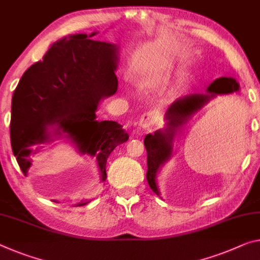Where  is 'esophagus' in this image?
<instances>
[{
	"mask_svg": "<svg viewBox=\"0 0 260 260\" xmlns=\"http://www.w3.org/2000/svg\"><path fill=\"white\" fill-rule=\"evenodd\" d=\"M156 120V115L152 111H147V112L143 113L140 118L139 121V126L141 127L143 129H148L149 127L152 126V123L155 122Z\"/></svg>",
	"mask_w": 260,
	"mask_h": 260,
	"instance_id": "34e87169",
	"label": "esophagus"
}]
</instances>
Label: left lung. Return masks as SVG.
I'll return each mask as SVG.
<instances>
[{
	"label": "left lung",
	"instance_id": "1",
	"mask_svg": "<svg viewBox=\"0 0 260 260\" xmlns=\"http://www.w3.org/2000/svg\"><path fill=\"white\" fill-rule=\"evenodd\" d=\"M240 85L232 77H220L208 86L209 94L194 93L189 94L180 100H177L167 112V128L157 131L155 134H147L143 143L147 149V180L152 192L159 196L156 185V174L160 166H163L171 156L172 140L175 134L183 123L187 120L189 115L199 110L206 102L215 94H226L238 91Z\"/></svg>",
	"mask_w": 260,
	"mask_h": 260
}]
</instances>
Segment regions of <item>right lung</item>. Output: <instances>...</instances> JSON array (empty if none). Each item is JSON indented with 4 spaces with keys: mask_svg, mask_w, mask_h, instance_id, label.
<instances>
[{
    "mask_svg": "<svg viewBox=\"0 0 260 260\" xmlns=\"http://www.w3.org/2000/svg\"><path fill=\"white\" fill-rule=\"evenodd\" d=\"M117 61L115 45L75 35L57 41L43 61L24 73L12 96L10 120L12 152L24 175L31 152L39 150L32 148L52 141L54 128V134L72 139L82 154L96 158L105 182L109 155L129 138L120 123L96 120L98 103L117 92Z\"/></svg>",
    "mask_w": 260,
    "mask_h": 260,
    "instance_id": "1",
    "label": "right lung"
}]
</instances>
